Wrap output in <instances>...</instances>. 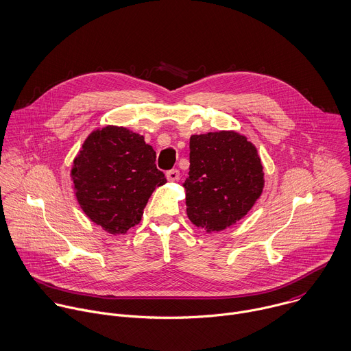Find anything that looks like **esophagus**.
I'll return each mask as SVG.
<instances>
[{
	"label": "esophagus",
	"instance_id": "34e87169",
	"mask_svg": "<svg viewBox=\"0 0 351 351\" xmlns=\"http://www.w3.org/2000/svg\"><path fill=\"white\" fill-rule=\"evenodd\" d=\"M166 178H167L169 181L174 182V181H177V180L180 178V171H178L177 169H171V170H169V171L166 173Z\"/></svg>",
	"mask_w": 351,
	"mask_h": 351
}]
</instances>
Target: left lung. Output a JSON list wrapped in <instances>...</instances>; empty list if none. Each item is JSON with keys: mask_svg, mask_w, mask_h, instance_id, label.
I'll return each instance as SVG.
<instances>
[{"mask_svg": "<svg viewBox=\"0 0 351 351\" xmlns=\"http://www.w3.org/2000/svg\"><path fill=\"white\" fill-rule=\"evenodd\" d=\"M186 214L192 223L218 232L236 223L263 189L256 148L236 132L195 134L189 141Z\"/></svg>", "mask_w": 351, "mask_h": 351, "instance_id": "left-lung-1", "label": "left lung"}]
</instances>
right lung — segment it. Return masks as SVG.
I'll return each instance as SVG.
<instances>
[{"label":"right lung","instance_id":"1","mask_svg":"<svg viewBox=\"0 0 351 351\" xmlns=\"http://www.w3.org/2000/svg\"><path fill=\"white\" fill-rule=\"evenodd\" d=\"M155 160L154 148L126 128L106 126L90 133L71 170L84 213L112 234L126 233L141 221L156 186L166 182Z\"/></svg>","mask_w":351,"mask_h":351}]
</instances>
